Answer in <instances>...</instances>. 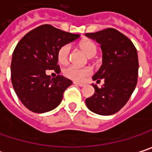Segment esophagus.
Segmentation results:
<instances>
[{
	"label": "esophagus",
	"mask_w": 152,
	"mask_h": 152,
	"mask_svg": "<svg viewBox=\"0 0 152 152\" xmlns=\"http://www.w3.org/2000/svg\"><path fill=\"white\" fill-rule=\"evenodd\" d=\"M74 83H75V84H76V85H78V86H80V87H83V86H85V83H79V82H74Z\"/></svg>",
	"instance_id": "1"
}]
</instances>
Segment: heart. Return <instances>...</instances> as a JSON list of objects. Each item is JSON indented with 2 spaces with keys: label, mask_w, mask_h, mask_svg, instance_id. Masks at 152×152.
<instances>
[{
  "label": "heart",
  "mask_w": 152,
  "mask_h": 152,
  "mask_svg": "<svg viewBox=\"0 0 152 152\" xmlns=\"http://www.w3.org/2000/svg\"><path fill=\"white\" fill-rule=\"evenodd\" d=\"M80 49L89 57H92L96 54L97 47L96 44L91 40H83L79 43ZM70 47L68 44L62 45L57 51V59L61 64H66L69 59ZM92 74V69L90 68H78L74 65H70L66 67L63 69V75L67 78L76 81V82H83L88 76Z\"/></svg>",
  "instance_id": "obj_1"
}]
</instances>
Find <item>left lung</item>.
Masks as SVG:
<instances>
[{
  "instance_id": "left-lung-1",
  "label": "left lung",
  "mask_w": 152,
  "mask_h": 152,
  "mask_svg": "<svg viewBox=\"0 0 152 152\" xmlns=\"http://www.w3.org/2000/svg\"><path fill=\"white\" fill-rule=\"evenodd\" d=\"M85 35L101 44L103 65L93 76V80H104L101 88L92 84L95 93L86 99V105L98 115L115 114L128 102L137 83V48L126 35L115 28H109Z\"/></svg>"
}]
</instances>
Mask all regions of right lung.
<instances>
[{
  "label": "right lung",
  "instance_id": "1",
  "mask_svg": "<svg viewBox=\"0 0 152 152\" xmlns=\"http://www.w3.org/2000/svg\"><path fill=\"white\" fill-rule=\"evenodd\" d=\"M80 37L52 25H41L24 35L13 52L11 81L22 104L35 113H44L56 108L63 92L72 82L61 75L52 78L46 74L53 69L61 72L57 51Z\"/></svg>",
  "mask_w": 152,
  "mask_h": 152
}]
</instances>
